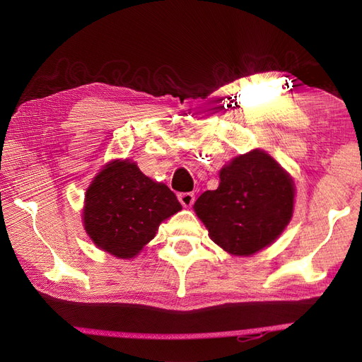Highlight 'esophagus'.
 <instances>
[{"label":"esophagus","instance_id":"1","mask_svg":"<svg viewBox=\"0 0 362 362\" xmlns=\"http://www.w3.org/2000/svg\"><path fill=\"white\" fill-rule=\"evenodd\" d=\"M178 201L181 202L182 206H192L193 202H194V194L190 193V192H185V193H180L178 194Z\"/></svg>","mask_w":362,"mask_h":362}]
</instances>
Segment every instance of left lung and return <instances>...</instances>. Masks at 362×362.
I'll list each match as a JSON object with an SVG mask.
<instances>
[{
	"label": "left lung",
	"instance_id": "left-lung-1",
	"mask_svg": "<svg viewBox=\"0 0 362 362\" xmlns=\"http://www.w3.org/2000/svg\"><path fill=\"white\" fill-rule=\"evenodd\" d=\"M293 181L264 151L235 157L221 170L216 190L194 211L211 240L233 255H252L281 235L293 214Z\"/></svg>",
	"mask_w": 362,
	"mask_h": 362
}]
</instances>
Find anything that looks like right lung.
I'll return each instance as SVG.
<instances>
[{
    "mask_svg": "<svg viewBox=\"0 0 362 362\" xmlns=\"http://www.w3.org/2000/svg\"><path fill=\"white\" fill-rule=\"evenodd\" d=\"M180 210L166 184L148 178L136 163L116 160L87 189L83 221L98 247L117 258H133L156 237L164 218Z\"/></svg>",
    "mask_w": 362,
    "mask_h": 362,
    "instance_id": "add662e5",
    "label": "right lung"
}]
</instances>
